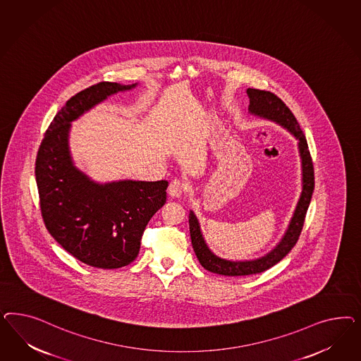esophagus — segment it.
Here are the masks:
<instances>
[{
	"label": "esophagus",
	"instance_id": "1",
	"mask_svg": "<svg viewBox=\"0 0 361 361\" xmlns=\"http://www.w3.org/2000/svg\"><path fill=\"white\" fill-rule=\"evenodd\" d=\"M184 192H185V186L178 180H173L168 186V195L173 197V198H178V197L183 196Z\"/></svg>",
	"mask_w": 361,
	"mask_h": 361
}]
</instances>
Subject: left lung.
<instances>
[{
	"label": "left lung",
	"mask_w": 361,
	"mask_h": 361,
	"mask_svg": "<svg viewBox=\"0 0 361 361\" xmlns=\"http://www.w3.org/2000/svg\"><path fill=\"white\" fill-rule=\"evenodd\" d=\"M246 94L250 100V104H249L250 115L264 121H274L295 137L298 142V152L300 157V169H302V192L296 202L293 217L288 221L287 229L284 230L282 238L270 252L254 259L234 261V259L222 258L217 254H214L210 250L205 240L196 213L193 210L189 212V230H190V238H192V245H193V250L196 252L197 259L200 261L201 266L210 273L226 275V276H240V275L262 273L264 270L273 267L274 264H276L279 261H282L284 257L291 252L303 228L307 209L310 207L314 185H315L314 166H312L311 154L308 151L306 136L300 130L294 114L281 99L274 95L270 91L247 88Z\"/></svg>",
	"instance_id": "8db88e82"
}]
</instances>
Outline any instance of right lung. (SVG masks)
<instances>
[{
	"label": "right lung",
	"mask_w": 361,
	"mask_h": 361,
	"mask_svg": "<svg viewBox=\"0 0 361 361\" xmlns=\"http://www.w3.org/2000/svg\"><path fill=\"white\" fill-rule=\"evenodd\" d=\"M137 85L102 82L68 99L50 123L35 160V181L49 233L66 252L98 269H119L135 261L147 224L166 201L168 181L99 183L91 178L74 163L71 123Z\"/></svg>",
	"instance_id": "add662e5"
}]
</instances>
